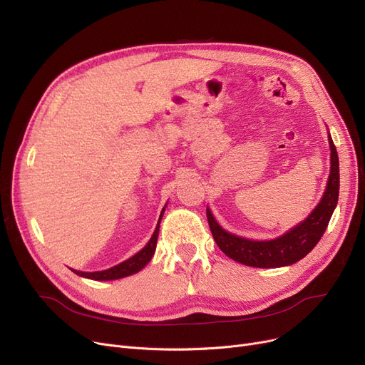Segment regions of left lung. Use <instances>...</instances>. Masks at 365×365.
Here are the masks:
<instances>
[{
	"mask_svg": "<svg viewBox=\"0 0 365 365\" xmlns=\"http://www.w3.org/2000/svg\"><path fill=\"white\" fill-rule=\"evenodd\" d=\"M328 143L331 150V169L324 196L307 218L286 230L283 235L262 241L238 237L218 225L211 210L207 208V218L214 241L226 256L247 267L280 268L297 264L314 249L337 207L340 190L339 154L334 147L329 130Z\"/></svg>",
	"mask_w": 365,
	"mask_h": 365,
	"instance_id": "left-lung-1",
	"label": "left lung"
}]
</instances>
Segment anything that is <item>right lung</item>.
<instances>
[{
	"label": "right lung",
	"mask_w": 365,
	"mask_h": 365,
	"mask_svg": "<svg viewBox=\"0 0 365 365\" xmlns=\"http://www.w3.org/2000/svg\"><path fill=\"white\" fill-rule=\"evenodd\" d=\"M166 205L160 212L158 222L155 226V230L153 233V237L150 238V241L147 242V245L143 247L142 250H139L136 255H133L132 257H128L127 260L121 262V264L115 265L112 268L103 269V271H94V272H85V271H78L70 268L73 272L78 274L79 277H83V279H90V280H97V282H109V280H118V279H124V277L133 275L136 272H139L140 269H143L150 264V260L154 256L155 247H157V238H158V230H160V222H162L163 214H165Z\"/></svg>",
	"instance_id": "right-lung-1"
}]
</instances>
